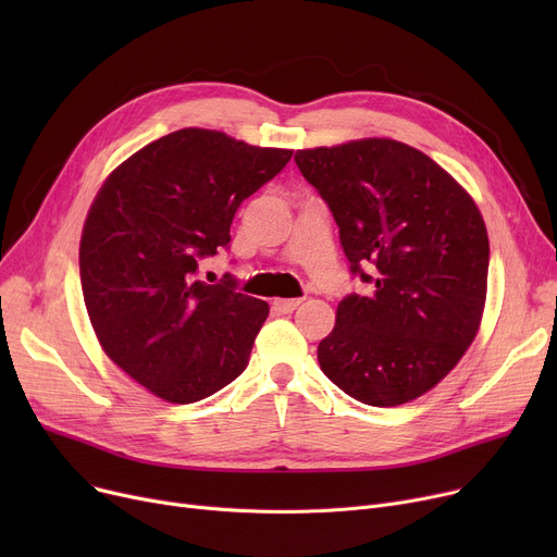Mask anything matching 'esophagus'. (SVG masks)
Returning <instances> with one entry per match:
<instances>
[{"instance_id":"obj_1","label":"esophagus","mask_w":557,"mask_h":557,"mask_svg":"<svg viewBox=\"0 0 557 557\" xmlns=\"http://www.w3.org/2000/svg\"><path fill=\"white\" fill-rule=\"evenodd\" d=\"M300 298H277L275 302H273V307L280 311V313H290L294 309H298L300 307Z\"/></svg>"}]
</instances>
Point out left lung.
Masks as SVG:
<instances>
[{
    "mask_svg": "<svg viewBox=\"0 0 557 557\" xmlns=\"http://www.w3.org/2000/svg\"><path fill=\"white\" fill-rule=\"evenodd\" d=\"M296 164L332 210L349 271L372 284L338 302L320 370L368 406L424 395L481 325L490 244L476 202L429 156L386 137L305 149Z\"/></svg>",
    "mask_w": 557,
    "mask_h": 557,
    "instance_id": "obj_1",
    "label": "left lung"
}]
</instances>
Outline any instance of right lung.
<instances>
[{"mask_svg":"<svg viewBox=\"0 0 557 557\" xmlns=\"http://www.w3.org/2000/svg\"><path fill=\"white\" fill-rule=\"evenodd\" d=\"M219 131L183 128L116 166L87 212L78 263L87 315L103 352L171 404L237 379L269 315L237 282L196 280L198 261L230 244L239 205L286 166Z\"/></svg>","mask_w":557,"mask_h":557,"instance_id":"1","label":"right lung"}]
</instances>
